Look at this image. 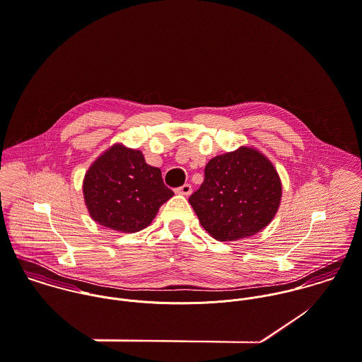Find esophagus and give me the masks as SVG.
I'll return each instance as SVG.
<instances>
[{
    "label": "esophagus",
    "mask_w": 362,
    "mask_h": 362,
    "mask_svg": "<svg viewBox=\"0 0 362 362\" xmlns=\"http://www.w3.org/2000/svg\"><path fill=\"white\" fill-rule=\"evenodd\" d=\"M192 192H193V187H192V185H190V183H186V185L180 186L179 189H176V193L183 194V196H190V194H192Z\"/></svg>",
    "instance_id": "obj_1"
}]
</instances>
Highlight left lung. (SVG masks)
Wrapping results in <instances>:
<instances>
[{"instance_id": "left-lung-1", "label": "left lung", "mask_w": 362, "mask_h": 362, "mask_svg": "<svg viewBox=\"0 0 362 362\" xmlns=\"http://www.w3.org/2000/svg\"><path fill=\"white\" fill-rule=\"evenodd\" d=\"M281 197L274 165L261 153L241 147L206 163L204 182L189 202L212 238L233 241L262 230L275 216Z\"/></svg>"}]
</instances>
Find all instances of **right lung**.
Wrapping results in <instances>:
<instances>
[{
  "label": "right lung",
  "mask_w": 362,
  "mask_h": 362,
  "mask_svg": "<svg viewBox=\"0 0 362 362\" xmlns=\"http://www.w3.org/2000/svg\"><path fill=\"white\" fill-rule=\"evenodd\" d=\"M83 194L95 222L134 233L153 222L173 192L165 186L161 169L148 165L141 151L114 146L86 173Z\"/></svg>",
  "instance_id": "right-lung-1"
}]
</instances>
